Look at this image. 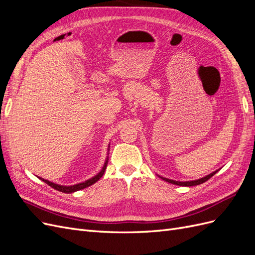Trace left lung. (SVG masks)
<instances>
[{
  "label": "left lung",
  "instance_id": "1",
  "mask_svg": "<svg viewBox=\"0 0 255 255\" xmlns=\"http://www.w3.org/2000/svg\"><path fill=\"white\" fill-rule=\"evenodd\" d=\"M216 172H217V171H215V172H213V173H211V174H208V175H206L205 177H202V179H200V180L190 181V182H177V181H172V180L164 179V177H161V179L165 180V181L168 182V183H171V184H174V185H180V186H196V185L202 184V183L206 182L207 180H210L213 175L216 174Z\"/></svg>",
  "mask_w": 255,
  "mask_h": 255
}]
</instances>
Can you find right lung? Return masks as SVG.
Wrapping results in <instances>:
<instances>
[{"label": "right lung", "mask_w": 255, "mask_h": 255, "mask_svg": "<svg viewBox=\"0 0 255 255\" xmlns=\"http://www.w3.org/2000/svg\"><path fill=\"white\" fill-rule=\"evenodd\" d=\"M106 166H107V163H105V165H104L103 169L101 170V172H100L99 174H97L95 177H92V179H90V180H88V181H86V182H83V183H80V184L73 185V186H61V185H57V184H54V183H52V182H49V181H47V180H43V179H41V177H40V179H41L44 183H47V184L49 185V186H51L52 188L56 189V190H59V191H61V192H66V194H70V192H74V191L81 190V189H83V188H86V187L90 186V185L95 184L97 181H99V180L102 177V175L104 174Z\"/></svg>", "instance_id": "right-lung-1"}]
</instances>
